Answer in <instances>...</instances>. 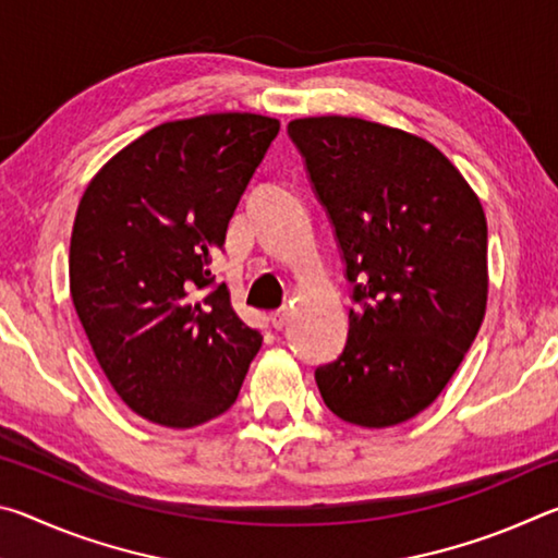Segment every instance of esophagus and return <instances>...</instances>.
Wrapping results in <instances>:
<instances>
[{"label": "esophagus", "mask_w": 558, "mask_h": 558, "mask_svg": "<svg viewBox=\"0 0 558 558\" xmlns=\"http://www.w3.org/2000/svg\"><path fill=\"white\" fill-rule=\"evenodd\" d=\"M288 319H290V310L288 307H280V310H276V313H270V325L276 327V329L286 327Z\"/></svg>", "instance_id": "34e87169"}]
</instances>
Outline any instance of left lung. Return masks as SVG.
<instances>
[{
	"instance_id": "obj_1",
	"label": "left lung",
	"mask_w": 558,
	"mask_h": 558,
	"mask_svg": "<svg viewBox=\"0 0 558 558\" xmlns=\"http://www.w3.org/2000/svg\"><path fill=\"white\" fill-rule=\"evenodd\" d=\"M352 282L347 344L315 369L327 409L364 428L413 418L475 342L487 305L483 204L426 140L359 118L292 120Z\"/></svg>"
}]
</instances>
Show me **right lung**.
I'll list each match as a JSON object with an SVG mask.
<instances>
[{
    "label": "right lung",
    "instance_id": "obj_1",
    "mask_svg": "<svg viewBox=\"0 0 558 558\" xmlns=\"http://www.w3.org/2000/svg\"><path fill=\"white\" fill-rule=\"evenodd\" d=\"M280 122L216 112L157 125L93 177L71 233V298L100 369L143 418L229 411L263 335L211 276Z\"/></svg>",
    "mask_w": 558,
    "mask_h": 558
}]
</instances>
